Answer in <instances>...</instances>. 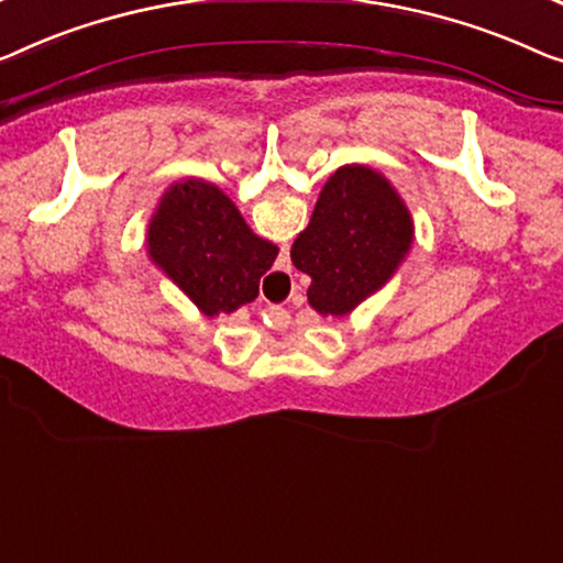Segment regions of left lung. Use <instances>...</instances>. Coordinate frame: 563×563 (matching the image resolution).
<instances>
[{
    "mask_svg": "<svg viewBox=\"0 0 563 563\" xmlns=\"http://www.w3.org/2000/svg\"><path fill=\"white\" fill-rule=\"evenodd\" d=\"M412 214L379 172L341 166L316 201L290 260L310 278L308 303L346 316L387 283L412 247Z\"/></svg>",
    "mask_w": 563,
    "mask_h": 563,
    "instance_id": "obj_1",
    "label": "left lung"
}]
</instances>
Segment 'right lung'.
Masks as SVG:
<instances>
[{"label": "right lung", "mask_w": 563, "mask_h": 563, "mask_svg": "<svg viewBox=\"0 0 563 563\" xmlns=\"http://www.w3.org/2000/svg\"><path fill=\"white\" fill-rule=\"evenodd\" d=\"M148 255L201 313L214 318L257 298L278 247L247 228L222 189L187 179L158 201L148 222Z\"/></svg>", "instance_id": "right-lung-1"}]
</instances>
